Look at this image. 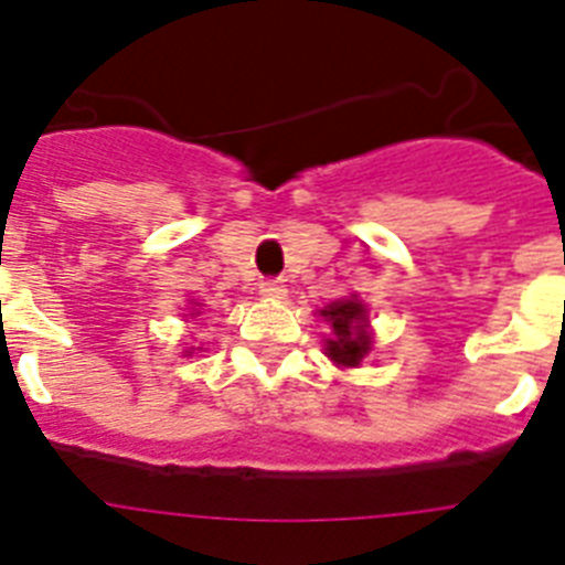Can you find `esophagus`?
<instances>
[{
    "label": "esophagus",
    "instance_id": "1",
    "mask_svg": "<svg viewBox=\"0 0 565 565\" xmlns=\"http://www.w3.org/2000/svg\"><path fill=\"white\" fill-rule=\"evenodd\" d=\"M259 294L268 299H286L288 288L282 286V279H263V282H259Z\"/></svg>",
    "mask_w": 565,
    "mask_h": 565
}]
</instances>
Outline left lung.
Returning a JSON list of instances; mask_svg holds the SVG:
<instances>
[{"instance_id": "1", "label": "left lung", "mask_w": 565, "mask_h": 565, "mask_svg": "<svg viewBox=\"0 0 565 565\" xmlns=\"http://www.w3.org/2000/svg\"><path fill=\"white\" fill-rule=\"evenodd\" d=\"M319 317L331 326V339H326V353L337 367H359L371 353V331H367V308L353 294L351 299H337L319 311Z\"/></svg>"}]
</instances>
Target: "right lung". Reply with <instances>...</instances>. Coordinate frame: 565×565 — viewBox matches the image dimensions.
Segmentation results:
<instances>
[{
    "mask_svg": "<svg viewBox=\"0 0 565 565\" xmlns=\"http://www.w3.org/2000/svg\"><path fill=\"white\" fill-rule=\"evenodd\" d=\"M198 313H201V311H198ZM189 353H192V351H186V356H189Z\"/></svg>",
    "mask_w": 565,
    "mask_h": 565,
    "instance_id": "add662e5",
    "label": "right lung"
}]
</instances>
